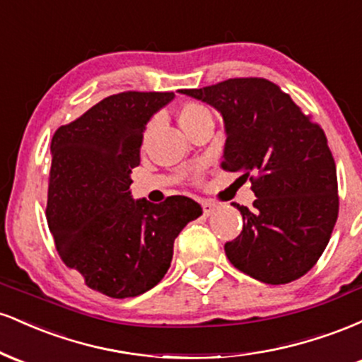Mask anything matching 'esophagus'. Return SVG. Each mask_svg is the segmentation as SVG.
Returning <instances> with one entry per match:
<instances>
[{"mask_svg": "<svg viewBox=\"0 0 362 362\" xmlns=\"http://www.w3.org/2000/svg\"><path fill=\"white\" fill-rule=\"evenodd\" d=\"M201 204H202V209H204V214H206V216L213 214L214 211H216V207H218V206L214 204L213 201H202Z\"/></svg>", "mask_w": 362, "mask_h": 362, "instance_id": "1", "label": "esophagus"}]
</instances>
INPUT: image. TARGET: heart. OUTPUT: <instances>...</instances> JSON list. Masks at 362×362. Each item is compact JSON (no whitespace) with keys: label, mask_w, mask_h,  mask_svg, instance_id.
Wrapping results in <instances>:
<instances>
[{"label":"heart","mask_w":362,"mask_h":362,"mask_svg":"<svg viewBox=\"0 0 362 362\" xmlns=\"http://www.w3.org/2000/svg\"><path fill=\"white\" fill-rule=\"evenodd\" d=\"M209 114V110L206 109V107L199 105V103H184V105L178 107V112H177V119H178V124H180V127L184 129V131H190L195 124L199 122V120H202L204 117H207ZM155 127V122H149L146 131H144V139L148 138L149 132H151V129Z\"/></svg>","instance_id":"b5f03b06"}]
</instances>
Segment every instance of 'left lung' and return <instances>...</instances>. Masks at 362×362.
I'll return each mask as SVG.
<instances>
[{
  "mask_svg": "<svg viewBox=\"0 0 362 362\" xmlns=\"http://www.w3.org/2000/svg\"><path fill=\"white\" fill-rule=\"evenodd\" d=\"M214 107L226 132L223 168L250 178L253 207L233 204L243 230L231 264L265 284L300 279L325 250L339 214L337 170L322 127L264 78L178 90Z\"/></svg>",
  "mask_w": 362,
  "mask_h": 362,
  "instance_id": "obj_1",
  "label": "left lung"
}]
</instances>
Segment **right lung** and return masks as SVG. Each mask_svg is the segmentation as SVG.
Masks as SVG:
<instances>
[{
    "label": "right lung",
    "instance_id": "obj_1",
    "mask_svg": "<svg viewBox=\"0 0 362 362\" xmlns=\"http://www.w3.org/2000/svg\"><path fill=\"white\" fill-rule=\"evenodd\" d=\"M173 97L172 91L110 95L52 136L49 230L62 262L110 298L155 288L168 271L178 233L202 214L185 195L161 204L131 195L146 124Z\"/></svg>",
    "mask_w": 362,
    "mask_h": 362
}]
</instances>
